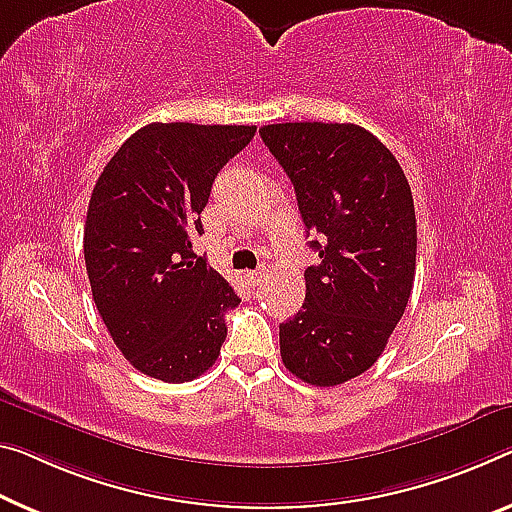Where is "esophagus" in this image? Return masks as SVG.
I'll use <instances>...</instances> for the list:
<instances>
[{
	"mask_svg": "<svg viewBox=\"0 0 512 512\" xmlns=\"http://www.w3.org/2000/svg\"><path fill=\"white\" fill-rule=\"evenodd\" d=\"M245 277L249 279V283H254V286H256V283H261L263 272H261V270H249V272L245 274Z\"/></svg>",
	"mask_w": 512,
	"mask_h": 512,
	"instance_id": "1",
	"label": "esophagus"
}]
</instances>
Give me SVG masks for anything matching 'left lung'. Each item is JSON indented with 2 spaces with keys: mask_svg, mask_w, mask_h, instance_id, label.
Listing matches in <instances>:
<instances>
[{
  "mask_svg": "<svg viewBox=\"0 0 512 512\" xmlns=\"http://www.w3.org/2000/svg\"><path fill=\"white\" fill-rule=\"evenodd\" d=\"M295 187L320 263L279 325L281 359L302 382L336 387L371 368L410 300L416 215L387 146L355 123H274L258 130Z\"/></svg>",
  "mask_w": 512,
  "mask_h": 512,
  "instance_id": "1",
  "label": "left lung"
}]
</instances>
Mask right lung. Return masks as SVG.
Segmentation results:
<instances>
[{
    "label": "right lung",
    "mask_w": 512,
    "mask_h": 512,
    "mask_svg": "<svg viewBox=\"0 0 512 512\" xmlns=\"http://www.w3.org/2000/svg\"><path fill=\"white\" fill-rule=\"evenodd\" d=\"M256 125L151 123L114 153L93 187L84 261L93 302L116 348L148 377L190 382L215 364L226 311L222 274L196 258L201 212L219 169Z\"/></svg>",
    "instance_id": "obj_1"
}]
</instances>
